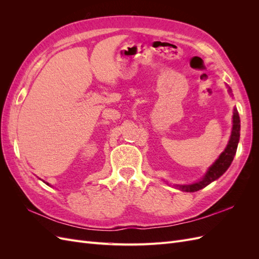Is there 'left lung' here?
<instances>
[{
    "instance_id": "1",
    "label": "left lung",
    "mask_w": 259,
    "mask_h": 259,
    "mask_svg": "<svg viewBox=\"0 0 259 259\" xmlns=\"http://www.w3.org/2000/svg\"><path fill=\"white\" fill-rule=\"evenodd\" d=\"M229 91H230V89H229ZM239 138H240V116H239V112L237 109H234L231 137H230L228 145H227V147L225 149V151L221 155H219V158L216 160V162L208 168L204 178L200 180V182L192 184V185L177 186L179 189L183 191H187V192L198 191V190L202 189V188H204L207 185H209L211 182H214V180H216L217 178L221 177L225 173V171L228 169L231 162L233 161L234 154H236V152H237Z\"/></svg>"
}]
</instances>
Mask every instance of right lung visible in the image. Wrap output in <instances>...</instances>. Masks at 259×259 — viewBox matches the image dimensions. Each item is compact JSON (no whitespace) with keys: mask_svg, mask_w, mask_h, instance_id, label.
Segmentation results:
<instances>
[{"mask_svg":"<svg viewBox=\"0 0 259 259\" xmlns=\"http://www.w3.org/2000/svg\"><path fill=\"white\" fill-rule=\"evenodd\" d=\"M48 185H49V184H48Z\"/></svg>","mask_w":259,"mask_h":259,"instance_id":"right-lung-1","label":"right lung"}]
</instances>
